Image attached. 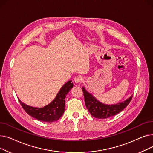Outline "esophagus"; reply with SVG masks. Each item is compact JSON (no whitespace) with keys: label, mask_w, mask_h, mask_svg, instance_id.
<instances>
[{"label":"esophagus","mask_w":153,"mask_h":153,"mask_svg":"<svg viewBox=\"0 0 153 153\" xmlns=\"http://www.w3.org/2000/svg\"><path fill=\"white\" fill-rule=\"evenodd\" d=\"M83 81V78L81 76H77L74 78V82L76 83H81Z\"/></svg>","instance_id":"34e87169"}]
</instances>
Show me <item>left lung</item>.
Here are the masks:
<instances>
[{
  "label": "left lung",
  "instance_id": "8db88e82",
  "mask_svg": "<svg viewBox=\"0 0 153 153\" xmlns=\"http://www.w3.org/2000/svg\"><path fill=\"white\" fill-rule=\"evenodd\" d=\"M85 106L92 116L97 118H107L113 117L122 111L130 103L133 95L125 101L115 105H106L99 102L93 95L82 87Z\"/></svg>",
  "mask_w": 153,
  "mask_h": 153
}]
</instances>
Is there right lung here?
Masks as SVG:
<instances>
[{"label": "right lung", "mask_w": 153, "mask_h": 153, "mask_svg": "<svg viewBox=\"0 0 153 153\" xmlns=\"http://www.w3.org/2000/svg\"><path fill=\"white\" fill-rule=\"evenodd\" d=\"M73 87L71 81L64 84L54 100L43 108L28 106L19 99L22 108L31 117L44 122H56L62 115L65 108V97Z\"/></svg>", "instance_id": "1"}]
</instances>
